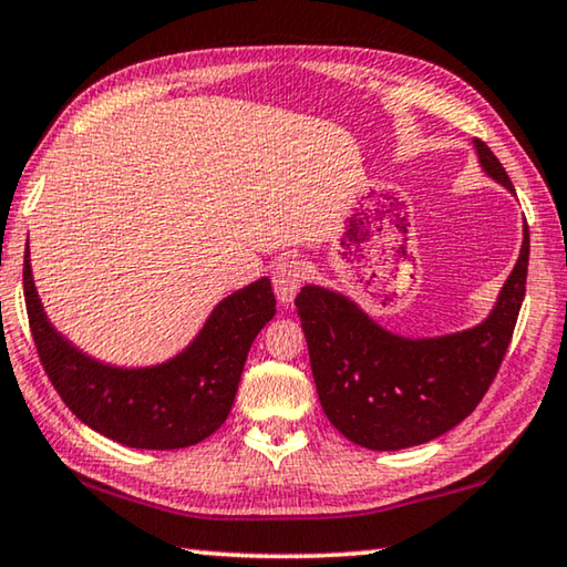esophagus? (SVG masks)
I'll list each match as a JSON object with an SVG mask.
<instances>
[{
	"label": "esophagus",
	"mask_w": 567,
	"mask_h": 567,
	"mask_svg": "<svg viewBox=\"0 0 567 567\" xmlns=\"http://www.w3.org/2000/svg\"><path fill=\"white\" fill-rule=\"evenodd\" d=\"M305 282V265L300 259H282L280 265L275 267L272 272V287H275V295L277 300L282 305H290L295 300V295L300 292V287Z\"/></svg>",
	"instance_id": "1"
}]
</instances>
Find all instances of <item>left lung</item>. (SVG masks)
<instances>
[{"instance_id": "8db88e82", "label": "left lung", "mask_w": 567, "mask_h": 567, "mask_svg": "<svg viewBox=\"0 0 567 567\" xmlns=\"http://www.w3.org/2000/svg\"><path fill=\"white\" fill-rule=\"evenodd\" d=\"M480 164L515 192L487 143ZM529 229L497 305L470 330L442 338H401L373 322L346 295L305 285L295 308L308 338L320 406L340 434L373 452H396L446 434L470 416L499 371L525 300Z\"/></svg>"}]
</instances>
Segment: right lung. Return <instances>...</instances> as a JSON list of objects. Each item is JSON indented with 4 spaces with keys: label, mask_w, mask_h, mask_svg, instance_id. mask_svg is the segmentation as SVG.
<instances>
[{
    "label": "right lung",
    "mask_w": 567,
    "mask_h": 567,
    "mask_svg": "<svg viewBox=\"0 0 567 567\" xmlns=\"http://www.w3.org/2000/svg\"><path fill=\"white\" fill-rule=\"evenodd\" d=\"M24 305L40 361L60 399L97 434L131 449H184L227 421L257 332L275 318L272 282L224 298L184 353L151 368L105 365L50 326L24 249Z\"/></svg>",
    "instance_id": "1"
}]
</instances>
